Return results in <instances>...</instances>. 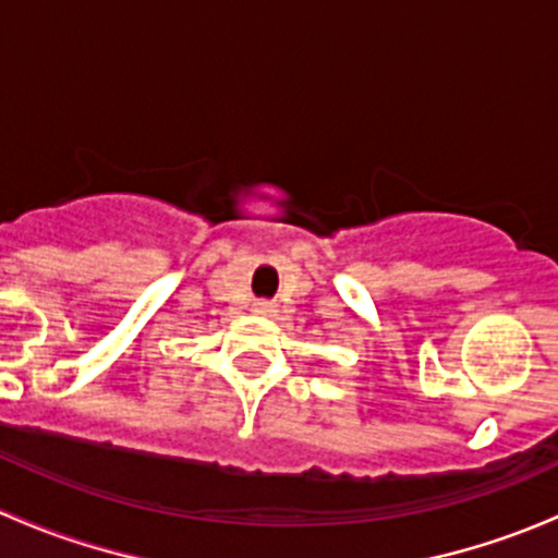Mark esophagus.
Wrapping results in <instances>:
<instances>
[{"mask_svg":"<svg viewBox=\"0 0 558 558\" xmlns=\"http://www.w3.org/2000/svg\"><path fill=\"white\" fill-rule=\"evenodd\" d=\"M254 313L256 315H275V313H278V304L267 302V299H262V302L254 304Z\"/></svg>","mask_w":558,"mask_h":558,"instance_id":"esophagus-1","label":"esophagus"}]
</instances>
